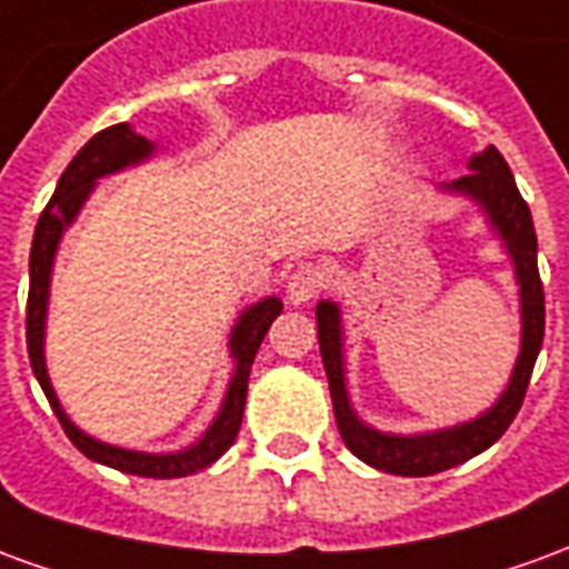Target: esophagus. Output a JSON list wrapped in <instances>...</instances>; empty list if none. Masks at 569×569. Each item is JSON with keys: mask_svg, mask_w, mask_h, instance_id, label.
<instances>
[{"mask_svg": "<svg viewBox=\"0 0 569 569\" xmlns=\"http://www.w3.org/2000/svg\"><path fill=\"white\" fill-rule=\"evenodd\" d=\"M322 289V271L317 264H298L292 277H289V286H286V298L289 305H310L313 298L320 296Z\"/></svg>", "mask_w": 569, "mask_h": 569, "instance_id": "esophagus-1", "label": "esophagus"}]
</instances>
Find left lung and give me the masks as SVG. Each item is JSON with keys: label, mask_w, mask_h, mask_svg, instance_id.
<instances>
[{"label": "left lung", "mask_w": 569, "mask_h": 569, "mask_svg": "<svg viewBox=\"0 0 569 569\" xmlns=\"http://www.w3.org/2000/svg\"><path fill=\"white\" fill-rule=\"evenodd\" d=\"M445 188L472 198L485 210L490 228L502 237V243L512 256L518 296H521V353L515 362L509 387L485 415H478L469 423L436 429V432H423V436H393V432H381V429L362 423L347 399L341 310L332 301L317 305V335H320L322 366H326V378H329V390H332L338 432L362 463L375 466L381 472H393V476H436L451 466L466 463L476 453L488 451L490 445L509 429L518 408L525 402L527 383L533 375V362H537L542 332H546V296H542V280H539L537 268V231H533L530 207L515 186V176L506 158L493 146H488L485 151L472 154L469 173L453 179L451 186Z\"/></svg>", "instance_id": "1"}]
</instances>
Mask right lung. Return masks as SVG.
Masks as SVG:
<instances>
[{
	"label": "right lung",
	"mask_w": 569,
	"mask_h": 569,
	"mask_svg": "<svg viewBox=\"0 0 569 569\" xmlns=\"http://www.w3.org/2000/svg\"><path fill=\"white\" fill-rule=\"evenodd\" d=\"M151 151H154V146L146 137H140V133H133L130 124H112V128L100 130L97 137L84 142L79 154L63 170L54 194H51L48 207L39 216L36 234H32L30 298H27V353H30L32 375H36V381L42 383L44 396H48V402L54 408L60 427H63L69 441L84 457H91V460L103 466H112V469H121V472H130V476L182 478L216 463L234 445L237 432H240V420H243V406H247L249 369H252V359L259 353V347L264 341L268 329H271V322L283 310L280 298H261L259 305H252V308L240 313V320L231 329V341H228L237 366L234 375H231V383H228L224 402L219 408L216 420L210 423V429L191 448H186V451L142 453L91 439L60 408L54 387H51V378H48V369H44V317H48V292H51V271H54V256L57 247H60V237L72 224V219L79 216L84 200H88V194L97 186V179L146 161Z\"/></svg>",
	"instance_id": "right-lung-1"
}]
</instances>
